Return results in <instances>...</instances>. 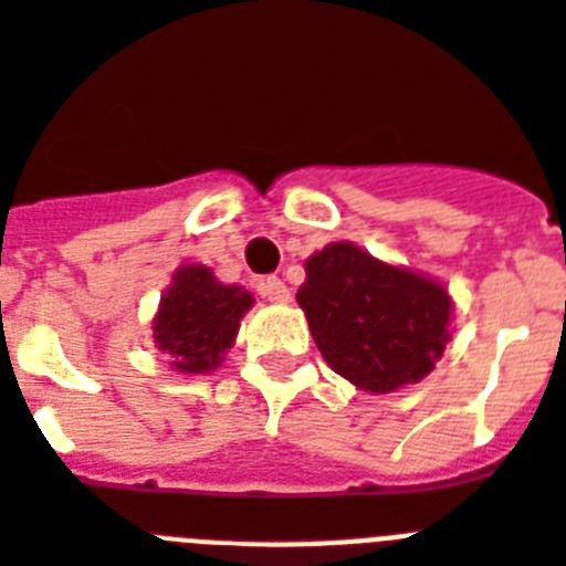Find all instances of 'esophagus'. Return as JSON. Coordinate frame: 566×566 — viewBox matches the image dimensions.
Here are the masks:
<instances>
[{"label":"esophagus","mask_w":566,"mask_h":566,"mask_svg":"<svg viewBox=\"0 0 566 566\" xmlns=\"http://www.w3.org/2000/svg\"><path fill=\"white\" fill-rule=\"evenodd\" d=\"M259 291H261V296L268 298V302H275V305H284V302H291V291H287V284H284L282 279H275V275L261 279Z\"/></svg>","instance_id":"esophagus-1"}]
</instances>
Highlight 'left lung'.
Wrapping results in <instances>:
<instances>
[{"label":"left lung","mask_w":566,"mask_h":566,"mask_svg":"<svg viewBox=\"0 0 566 566\" xmlns=\"http://www.w3.org/2000/svg\"><path fill=\"white\" fill-rule=\"evenodd\" d=\"M296 302L325 363L356 388L388 394L434 368L452 298L431 279L339 241L307 259Z\"/></svg>","instance_id":"obj_1"}]
</instances>
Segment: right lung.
<instances>
[{
    "label": "right lung",
    "instance_id": "1",
    "mask_svg": "<svg viewBox=\"0 0 566 566\" xmlns=\"http://www.w3.org/2000/svg\"><path fill=\"white\" fill-rule=\"evenodd\" d=\"M250 305L253 298L247 291L216 282V275L201 264H187L175 273L172 287L160 298L155 345L178 371H210L232 345Z\"/></svg>",
    "mask_w": 566,
    "mask_h": 566
}]
</instances>
